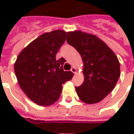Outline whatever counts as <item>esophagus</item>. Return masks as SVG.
<instances>
[{
  "label": "esophagus",
  "instance_id": "34e87169",
  "mask_svg": "<svg viewBox=\"0 0 134 134\" xmlns=\"http://www.w3.org/2000/svg\"><path fill=\"white\" fill-rule=\"evenodd\" d=\"M71 71L74 74H76V73H77V69H76V68H75V67H71Z\"/></svg>",
  "mask_w": 134,
  "mask_h": 134
}]
</instances>
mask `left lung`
<instances>
[{
  "label": "left lung",
  "instance_id": "8db88e82",
  "mask_svg": "<svg viewBox=\"0 0 134 134\" xmlns=\"http://www.w3.org/2000/svg\"><path fill=\"white\" fill-rule=\"evenodd\" d=\"M66 41L80 53L83 62L84 81L75 87L78 97L86 104L102 100L114 89L120 77L116 54L96 36L80 30L69 32Z\"/></svg>",
  "mask_w": 134,
  "mask_h": 134
}]
</instances>
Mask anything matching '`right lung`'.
I'll return each mask as SVG.
<instances>
[{
	"instance_id": "1",
	"label": "right lung",
	"mask_w": 134,
	"mask_h": 134,
	"mask_svg": "<svg viewBox=\"0 0 134 134\" xmlns=\"http://www.w3.org/2000/svg\"><path fill=\"white\" fill-rule=\"evenodd\" d=\"M66 34L57 30L41 35L21 51L15 63L20 87L38 105L54 104L61 95L63 83L74 76L71 71L63 70L65 59H56Z\"/></svg>"
}]
</instances>
